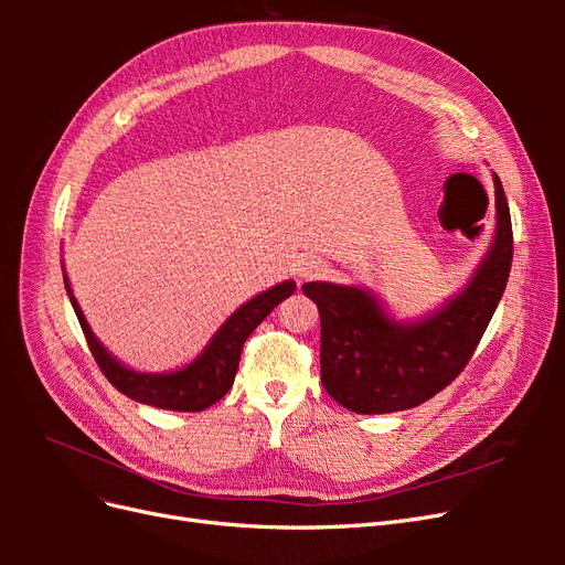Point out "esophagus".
Here are the masks:
<instances>
[{
    "instance_id": "34e87169",
    "label": "esophagus",
    "mask_w": 565,
    "mask_h": 565,
    "mask_svg": "<svg viewBox=\"0 0 565 565\" xmlns=\"http://www.w3.org/2000/svg\"><path fill=\"white\" fill-rule=\"evenodd\" d=\"M324 273H328V264L316 259V256H309V259H303L299 264V278L301 280H316V278H322Z\"/></svg>"
}]
</instances>
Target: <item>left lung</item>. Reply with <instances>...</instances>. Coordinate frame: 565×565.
I'll list each match as a JSON object with an SVG mask.
<instances>
[{
    "label": "left lung",
    "instance_id": "1",
    "mask_svg": "<svg viewBox=\"0 0 565 565\" xmlns=\"http://www.w3.org/2000/svg\"><path fill=\"white\" fill-rule=\"evenodd\" d=\"M494 179L498 231L486 259L461 292L417 322H396L361 287L306 282L320 311V382L361 415L409 409L434 398L467 367L498 309L514 256L504 188Z\"/></svg>",
    "mask_w": 565,
    "mask_h": 565
}]
</instances>
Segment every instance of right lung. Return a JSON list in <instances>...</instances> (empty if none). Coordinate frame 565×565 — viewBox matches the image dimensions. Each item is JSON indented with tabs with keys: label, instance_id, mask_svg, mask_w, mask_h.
I'll return each instance as SVG.
<instances>
[{
	"label": "right lung",
	"instance_id": "1",
	"mask_svg": "<svg viewBox=\"0 0 565 565\" xmlns=\"http://www.w3.org/2000/svg\"><path fill=\"white\" fill-rule=\"evenodd\" d=\"M63 282L71 297L73 309L77 313V320L82 324V332L87 337V344L100 372L106 374L108 382L122 391L127 398L152 405L160 409H177V413H200L207 409L216 401H221L228 393V388L235 382L237 363H241V353L247 337L276 306L295 292L297 285L292 280H285L276 287L266 289V292L256 295L247 303H243L212 337L207 344L191 365H185L177 372H162V374H148V372H134L125 367L119 361L100 347V341L94 337L92 328L84 318L77 299L73 297L71 282L63 273Z\"/></svg>",
	"mask_w": 565,
	"mask_h": 565
}]
</instances>
